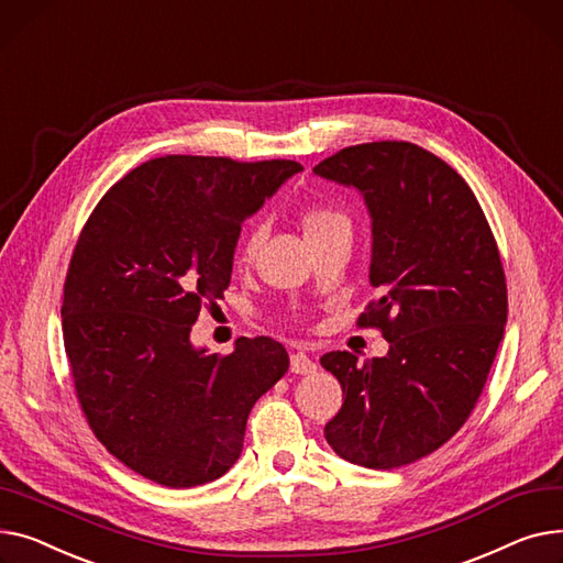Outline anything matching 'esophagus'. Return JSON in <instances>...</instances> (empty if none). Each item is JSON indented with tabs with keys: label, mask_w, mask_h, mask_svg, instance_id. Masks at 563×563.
Segmentation results:
<instances>
[{
	"label": "esophagus",
	"mask_w": 563,
	"mask_h": 563,
	"mask_svg": "<svg viewBox=\"0 0 563 563\" xmlns=\"http://www.w3.org/2000/svg\"><path fill=\"white\" fill-rule=\"evenodd\" d=\"M290 373L311 375V373H316V361L305 350H295L290 354Z\"/></svg>",
	"instance_id": "1"
}]
</instances>
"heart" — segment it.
I'll return each instance as SVG.
<instances>
[{"mask_svg":"<svg viewBox=\"0 0 563 563\" xmlns=\"http://www.w3.org/2000/svg\"><path fill=\"white\" fill-rule=\"evenodd\" d=\"M302 227H305V236L309 241L316 236L334 234V231H350V218L334 207H311L302 216ZM261 234H263L261 224H250L245 229V234L241 239V247H239L241 261H250L254 256V252L261 243Z\"/></svg>","mask_w":563,"mask_h":563,"instance_id":"obj_1","label":"heart"}]
</instances>
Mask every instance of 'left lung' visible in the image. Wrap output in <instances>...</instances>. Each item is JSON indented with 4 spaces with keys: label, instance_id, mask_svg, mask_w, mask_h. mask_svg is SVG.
Returning <instances> with one entry per match:
<instances>
[{
    "label": "left lung",
    "instance_id": "1",
    "mask_svg": "<svg viewBox=\"0 0 563 563\" xmlns=\"http://www.w3.org/2000/svg\"><path fill=\"white\" fill-rule=\"evenodd\" d=\"M313 173L356 188L368 207L379 300L358 324L390 343L363 363L320 356L345 395L324 439L350 464L400 468L450 441L479 398L507 324L500 252L471 186L413 143L345 147Z\"/></svg>",
    "mask_w": 563,
    "mask_h": 563
}]
</instances>
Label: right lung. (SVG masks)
I'll return each instance as SVG.
<instances>
[{"instance_id":"add662e5","label":"right lung","mask_w":563,"mask_h":563,"mask_svg":"<svg viewBox=\"0 0 563 563\" xmlns=\"http://www.w3.org/2000/svg\"><path fill=\"white\" fill-rule=\"evenodd\" d=\"M295 161L161 156L90 213L63 288V343L84 416L118 461L170 488L222 477L247 416L288 371L282 343H190L202 305L231 282L245 218L300 173Z\"/></svg>"}]
</instances>
